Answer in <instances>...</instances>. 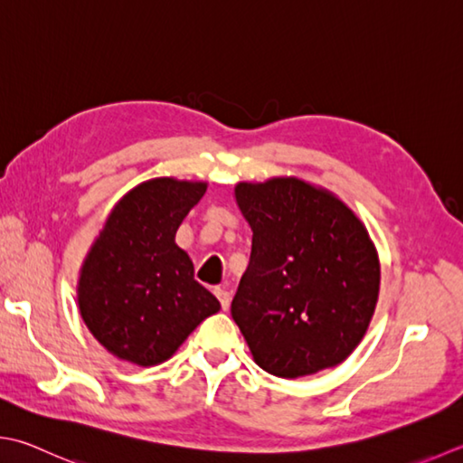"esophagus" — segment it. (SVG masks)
Segmentation results:
<instances>
[{"mask_svg":"<svg viewBox=\"0 0 463 463\" xmlns=\"http://www.w3.org/2000/svg\"><path fill=\"white\" fill-rule=\"evenodd\" d=\"M214 295L219 297L222 309H224V311L229 309V307H231V293H229V288H226V287H216V288H214Z\"/></svg>","mask_w":463,"mask_h":463,"instance_id":"obj_1","label":"esophagus"}]
</instances>
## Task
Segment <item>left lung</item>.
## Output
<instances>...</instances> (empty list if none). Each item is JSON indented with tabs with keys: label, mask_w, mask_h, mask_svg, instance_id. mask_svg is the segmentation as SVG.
<instances>
[{
	"label": "left lung",
	"mask_w": 463,
	"mask_h": 463,
	"mask_svg": "<svg viewBox=\"0 0 463 463\" xmlns=\"http://www.w3.org/2000/svg\"><path fill=\"white\" fill-rule=\"evenodd\" d=\"M234 198L252 250L231 313L255 364L285 379L343 364L365 337L382 283L365 224L297 176L239 183Z\"/></svg>",
	"instance_id": "obj_1"
}]
</instances>
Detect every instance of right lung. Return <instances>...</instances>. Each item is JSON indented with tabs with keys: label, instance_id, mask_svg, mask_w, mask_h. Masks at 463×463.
Segmentation results:
<instances>
[{
	"label": "right lung",
	"instance_id": "1",
	"mask_svg": "<svg viewBox=\"0 0 463 463\" xmlns=\"http://www.w3.org/2000/svg\"><path fill=\"white\" fill-rule=\"evenodd\" d=\"M206 183L152 178L108 214L81 262L78 307L86 327L114 357L140 367L165 364L206 317L216 297L194 280L175 237Z\"/></svg>",
	"mask_w": 463,
	"mask_h": 463
}]
</instances>
